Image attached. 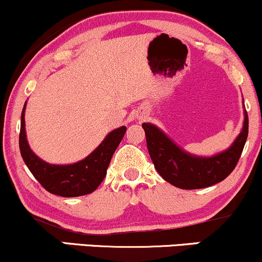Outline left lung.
<instances>
[{
	"mask_svg": "<svg viewBox=\"0 0 262 262\" xmlns=\"http://www.w3.org/2000/svg\"><path fill=\"white\" fill-rule=\"evenodd\" d=\"M244 125L229 149L202 158L186 152L164 132L150 123H143L150 158L165 181L182 189L209 187L223 181L235 169L249 133V118L244 111Z\"/></svg>",
	"mask_w": 262,
	"mask_h": 262,
	"instance_id": "1",
	"label": "left lung"
}]
</instances>
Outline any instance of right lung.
I'll list each match as a JSON object with an SVG mask.
<instances>
[{
  "instance_id": "obj_1",
  "label": "right lung",
  "mask_w": 262,
  "mask_h": 262,
  "mask_svg": "<svg viewBox=\"0 0 262 262\" xmlns=\"http://www.w3.org/2000/svg\"><path fill=\"white\" fill-rule=\"evenodd\" d=\"M27 103V102H26ZM20 116L19 150L23 160L48 192L61 197H79L92 193L106 177L111 159L124 137L127 128L114 129L87 158L71 165H53L39 159L29 148L26 135L25 111Z\"/></svg>"
}]
</instances>
